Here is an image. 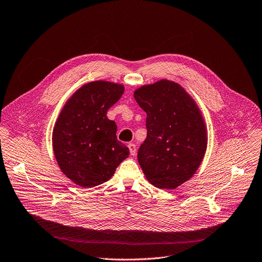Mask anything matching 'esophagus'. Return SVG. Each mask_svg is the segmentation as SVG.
<instances>
[{
	"mask_svg": "<svg viewBox=\"0 0 262 262\" xmlns=\"http://www.w3.org/2000/svg\"><path fill=\"white\" fill-rule=\"evenodd\" d=\"M128 149H129L130 155H132L133 157H135V156H136V152H137V147H136V145H135L134 143H129V144H128Z\"/></svg>",
	"mask_w": 262,
	"mask_h": 262,
	"instance_id": "34e87169",
	"label": "esophagus"
}]
</instances>
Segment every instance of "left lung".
<instances>
[{"mask_svg":"<svg viewBox=\"0 0 262 262\" xmlns=\"http://www.w3.org/2000/svg\"><path fill=\"white\" fill-rule=\"evenodd\" d=\"M146 112L147 137L138 161L147 180L174 190L198 170L207 148V129L193 97L179 84L161 80L134 92Z\"/></svg>","mask_w":262,"mask_h":262,"instance_id":"left-lung-1","label":"left lung"}]
</instances>
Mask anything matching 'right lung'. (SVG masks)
I'll use <instances>...</instances> for the list:
<instances>
[{
	"label": "right lung",
	"mask_w": 262,
	"mask_h": 262,
	"mask_svg": "<svg viewBox=\"0 0 262 262\" xmlns=\"http://www.w3.org/2000/svg\"><path fill=\"white\" fill-rule=\"evenodd\" d=\"M124 92L122 84L94 81L83 85L66 101L53 129L56 161L73 183L93 188L107 181L129 149L117 140V125L107 110Z\"/></svg>",
	"instance_id": "1"
}]
</instances>
